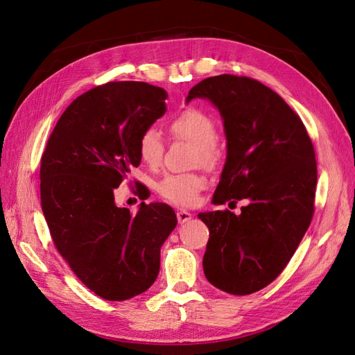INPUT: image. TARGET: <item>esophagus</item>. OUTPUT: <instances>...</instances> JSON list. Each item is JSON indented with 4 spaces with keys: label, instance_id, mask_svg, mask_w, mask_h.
Here are the masks:
<instances>
[{
    "label": "esophagus",
    "instance_id": "1",
    "mask_svg": "<svg viewBox=\"0 0 355 355\" xmlns=\"http://www.w3.org/2000/svg\"><path fill=\"white\" fill-rule=\"evenodd\" d=\"M176 216H178V220H179L180 225H182V223H187L188 220L192 219V214H191L189 211H187V210H178Z\"/></svg>",
    "mask_w": 355,
    "mask_h": 355
}]
</instances>
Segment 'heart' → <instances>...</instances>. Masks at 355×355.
Listing matches in <instances>:
<instances>
[{
	"mask_svg": "<svg viewBox=\"0 0 355 355\" xmlns=\"http://www.w3.org/2000/svg\"><path fill=\"white\" fill-rule=\"evenodd\" d=\"M173 136L197 146V161L206 167L218 163L219 153L214 146L218 139L216 125L211 118L200 110L189 108L179 114L170 123ZM137 153L145 164L155 167L161 163L164 153L163 137L155 128H146L139 137ZM206 188V179L200 175H167L158 184V192L163 198L179 206H189L196 201L198 192Z\"/></svg>",
	"mask_w": 355,
	"mask_h": 355,
	"instance_id": "b5f03b06",
	"label": "heart"
}]
</instances>
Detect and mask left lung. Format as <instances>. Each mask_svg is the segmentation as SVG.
<instances>
[{"label":"left lung","mask_w":355,"mask_h":355,"mask_svg":"<svg viewBox=\"0 0 355 355\" xmlns=\"http://www.w3.org/2000/svg\"><path fill=\"white\" fill-rule=\"evenodd\" d=\"M222 116L227 161L211 202L247 200L241 213L202 211L210 239L204 275L231 295L257 292L282 274L314 214L313 142L293 110L262 83L223 73L192 87Z\"/></svg>","instance_id":"8db88e82"}]
</instances>
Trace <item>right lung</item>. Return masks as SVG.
<instances>
[{
    "label": "right lung",
    "instance_id": "right-lung-1",
    "mask_svg": "<svg viewBox=\"0 0 355 355\" xmlns=\"http://www.w3.org/2000/svg\"><path fill=\"white\" fill-rule=\"evenodd\" d=\"M167 92L116 81L78 96L62 114L41 158V209L58 252L81 283L106 300L151 287L159 250L176 228L164 202L116 206L114 191L141 164V135L166 112Z\"/></svg>",
    "mask_w": 355,
    "mask_h": 355
}]
</instances>
